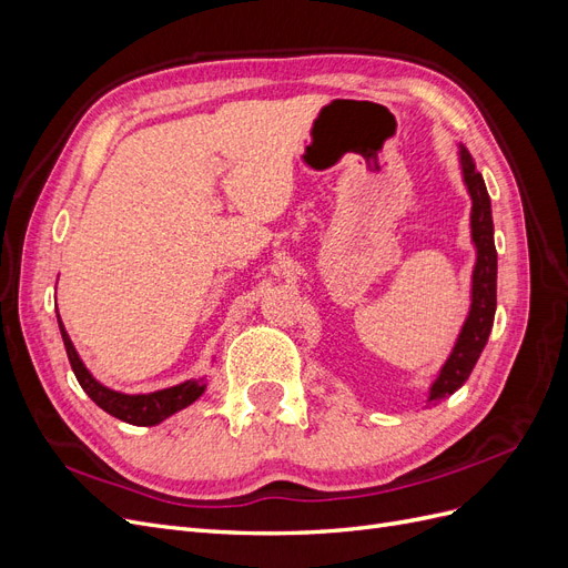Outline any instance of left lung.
Instances as JSON below:
<instances>
[{
    "label": "left lung",
    "instance_id": "1",
    "mask_svg": "<svg viewBox=\"0 0 568 568\" xmlns=\"http://www.w3.org/2000/svg\"><path fill=\"white\" fill-rule=\"evenodd\" d=\"M464 182L471 194V239L476 244V267L471 284V311L467 322L462 326V334L455 348L443 365L438 379L432 386L428 403L438 405L440 400L464 386L476 365L480 351L486 348V341L493 329L495 305H497V251L493 242V215H490V196L484 178L476 170V163L467 149L459 151Z\"/></svg>",
    "mask_w": 568,
    "mask_h": 568
}]
</instances>
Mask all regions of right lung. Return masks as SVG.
Segmentation results:
<instances>
[{
	"instance_id": "obj_1",
	"label": "right lung",
	"mask_w": 568,
	"mask_h": 568,
	"mask_svg": "<svg viewBox=\"0 0 568 568\" xmlns=\"http://www.w3.org/2000/svg\"><path fill=\"white\" fill-rule=\"evenodd\" d=\"M57 317H59V311H57ZM59 329H61V336H63V346H65L68 359H71V367L75 372V379L80 382L82 390L88 393L101 409L109 412V415H113L120 422L136 424V426L161 424L170 415H175V412L184 409L186 405H192L205 388L203 379H199V382H184L180 386L163 388V390L146 393V395H128V393L111 390L106 386H101L94 379V376L88 372V367L82 365L80 355L75 353L71 338H68V334L63 329L61 317H59Z\"/></svg>"
}]
</instances>
